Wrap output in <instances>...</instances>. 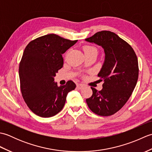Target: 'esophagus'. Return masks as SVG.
Here are the masks:
<instances>
[{
	"mask_svg": "<svg viewBox=\"0 0 152 152\" xmlns=\"http://www.w3.org/2000/svg\"><path fill=\"white\" fill-rule=\"evenodd\" d=\"M83 87H84V85L83 84H82V83H79V84L77 85V88L79 89H82Z\"/></svg>",
	"mask_w": 152,
	"mask_h": 152,
	"instance_id": "34e87169",
	"label": "esophagus"
}]
</instances>
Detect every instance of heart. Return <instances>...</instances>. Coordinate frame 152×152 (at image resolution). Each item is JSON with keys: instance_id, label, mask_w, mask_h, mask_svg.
Returning a JSON list of instances; mask_svg holds the SVG:
<instances>
[{"instance_id": "obj_1", "label": "heart", "mask_w": 152, "mask_h": 152, "mask_svg": "<svg viewBox=\"0 0 152 152\" xmlns=\"http://www.w3.org/2000/svg\"><path fill=\"white\" fill-rule=\"evenodd\" d=\"M83 51H84L85 54L93 52V51H95V52L97 53V50H96V48L91 46H86L83 48Z\"/></svg>"}]
</instances>
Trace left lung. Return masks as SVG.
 <instances>
[{"label": "left lung", "mask_w": 152, "mask_h": 152, "mask_svg": "<svg viewBox=\"0 0 152 152\" xmlns=\"http://www.w3.org/2000/svg\"><path fill=\"white\" fill-rule=\"evenodd\" d=\"M101 46L104 61L98 74L103 81L102 89L91 87L93 95L86 99L89 109L101 116H109L119 111L127 102L138 78V59L133 48L112 32L102 31L85 39Z\"/></svg>", "instance_id": "obj_1"}]
</instances>
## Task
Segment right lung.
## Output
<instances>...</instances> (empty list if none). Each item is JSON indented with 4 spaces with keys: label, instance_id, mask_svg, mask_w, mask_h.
<instances>
[{
    "label": "right lung",
    "instance_id": "1",
    "mask_svg": "<svg viewBox=\"0 0 152 152\" xmlns=\"http://www.w3.org/2000/svg\"><path fill=\"white\" fill-rule=\"evenodd\" d=\"M77 41L50 34L32 40L25 48L19 67L21 91L28 107L40 117L58 114L68 93L76 88L71 80L58 86L54 77L63 66L62 54Z\"/></svg>",
    "mask_w": 152,
    "mask_h": 152
}]
</instances>
